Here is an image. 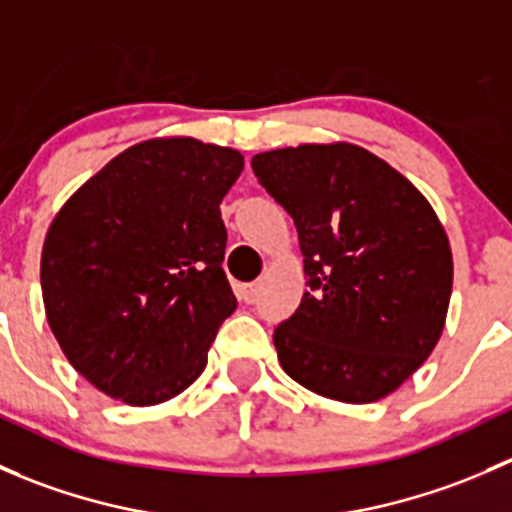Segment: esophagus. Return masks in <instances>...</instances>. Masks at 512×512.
<instances>
[{
    "mask_svg": "<svg viewBox=\"0 0 512 512\" xmlns=\"http://www.w3.org/2000/svg\"><path fill=\"white\" fill-rule=\"evenodd\" d=\"M240 297L245 299L247 304L257 302V297H260V285H257V282H250V285H242L240 287Z\"/></svg>",
    "mask_w": 512,
    "mask_h": 512,
    "instance_id": "1",
    "label": "esophagus"
}]
</instances>
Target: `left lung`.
Returning a JSON list of instances; mask_svg holds the SVG:
<instances>
[{"instance_id":"8db88e82","label":"left lung","mask_w":512,"mask_h":512,"mask_svg":"<svg viewBox=\"0 0 512 512\" xmlns=\"http://www.w3.org/2000/svg\"><path fill=\"white\" fill-rule=\"evenodd\" d=\"M252 170L294 220L309 287L272 337L282 369L327 399H384L446 324L443 225L399 170L352 143L257 153Z\"/></svg>"}]
</instances>
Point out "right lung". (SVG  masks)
I'll return each mask as SVG.
<instances>
[{
  "label": "right lung",
  "mask_w": 512,
  "mask_h": 512,
  "mask_svg": "<svg viewBox=\"0 0 512 512\" xmlns=\"http://www.w3.org/2000/svg\"><path fill=\"white\" fill-rule=\"evenodd\" d=\"M232 148L153 138L81 185L46 232L41 294L61 352L98 391L153 406L188 389L237 307L220 203Z\"/></svg>",
  "instance_id": "add662e5"
}]
</instances>
